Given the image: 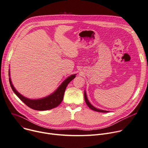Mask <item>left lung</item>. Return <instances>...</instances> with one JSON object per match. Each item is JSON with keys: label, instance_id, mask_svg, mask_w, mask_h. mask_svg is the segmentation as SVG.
Here are the masks:
<instances>
[{"label": "left lung", "instance_id": "left-lung-1", "mask_svg": "<svg viewBox=\"0 0 148 148\" xmlns=\"http://www.w3.org/2000/svg\"><path fill=\"white\" fill-rule=\"evenodd\" d=\"M84 100H85V102L86 103V104L87 105V106L89 107L91 110H93V111H97V112H109L108 111H105V110H101L100 109H97V108H95V106H93L90 102L89 101H88V99H87V95H86V91L84 90Z\"/></svg>", "mask_w": 148, "mask_h": 148}]
</instances>
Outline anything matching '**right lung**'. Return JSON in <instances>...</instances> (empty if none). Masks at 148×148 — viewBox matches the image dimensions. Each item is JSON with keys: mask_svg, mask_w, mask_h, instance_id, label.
Listing matches in <instances>:
<instances>
[{"mask_svg": "<svg viewBox=\"0 0 148 148\" xmlns=\"http://www.w3.org/2000/svg\"><path fill=\"white\" fill-rule=\"evenodd\" d=\"M76 74H72L67 77L66 79L59 86L57 89L52 94L47 96L37 99H29L21 94L19 93L12 84L11 77H10V71H9V83L13 92L26 105L34 110L37 111H46L53 109L58 106L63 100L64 92L68 83L73 80L75 77Z\"/></svg>", "mask_w": 148, "mask_h": 148, "instance_id": "obj_1", "label": "right lung"}]
</instances>
